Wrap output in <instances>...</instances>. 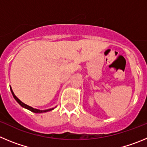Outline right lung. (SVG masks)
<instances>
[{
	"label": "right lung",
	"instance_id": "right-lung-1",
	"mask_svg": "<svg viewBox=\"0 0 147 147\" xmlns=\"http://www.w3.org/2000/svg\"><path fill=\"white\" fill-rule=\"evenodd\" d=\"M10 89H11V93H12V95H13V97L15 98V99L16 100L17 102H18V103L19 104V105H20L21 107H23V108L27 109V110H30V111H32V112L35 113H46V112H48V111H51V110H54V109L56 107H54V108L48 109V110H38V109H35V108H34V107H30V106H28V105H26V104H24L23 102H22L21 101H20V100L19 99V98H18V97L16 96H15V93H14V92H13V90H12V89H11V87H10Z\"/></svg>",
	"mask_w": 147,
	"mask_h": 147
}]
</instances>
